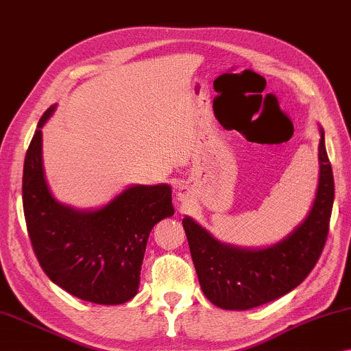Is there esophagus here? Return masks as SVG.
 Here are the masks:
<instances>
[{"label": "esophagus", "mask_w": 351, "mask_h": 351, "mask_svg": "<svg viewBox=\"0 0 351 351\" xmlns=\"http://www.w3.org/2000/svg\"><path fill=\"white\" fill-rule=\"evenodd\" d=\"M186 196H188V188L186 186H180L179 188V199H180V201H185Z\"/></svg>", "instance_id": "34e87169"}]
</instances>
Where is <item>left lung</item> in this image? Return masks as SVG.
<instances>
[{"label":"left lung","instance_id":"1","mask_svg":"<svg viewBox=\"0 0 351 351\" xmlns=\"http://www.w3.org/2000/svg\"><path fill=\"white\" fill-rule=\"evenodd\" d=\"M320 133L314 204L303 223L279 243L263 250L223 245L191 218H183L199 284L215 306L246 311L269 303L298 287L315 267L326 243L334 202L332 168Z\"/></svg>","mask_w":351,"mask_h":351}]
</instances>
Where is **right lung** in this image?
<instances>
[{
  "label": "right lung",
  "mask_w": 351,
  "mask_h": 351,
  "mask_svg": "<svg viewBox=\"0 0 351 351\" xmlns=\"http://www.w3.org/2000/svg\"><path fill=\"white\" fill-rule=\"evenodd\" d=\"M37 123L23 166L26 229L42 269L70 295L97 304H122L138 293L145 245L158 221L174 215L169 185H134L94 212L55 201L42 166Z\"/></svg>",
  "instance_id": "right-lung-1"
}]
</instances>
